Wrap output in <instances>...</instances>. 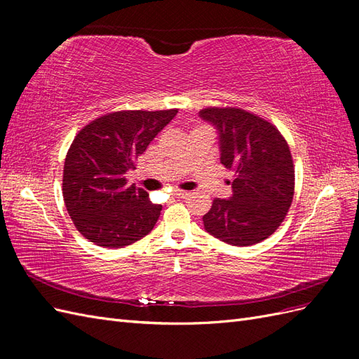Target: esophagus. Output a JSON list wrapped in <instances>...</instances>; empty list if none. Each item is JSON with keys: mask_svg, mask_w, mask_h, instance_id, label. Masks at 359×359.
Segmentation results:
<instances>
[{"mask_svg": "<svg viewBox=\"0 0 359 359\" xmlns=\"http://www.w3.org/2000/svg\"><path fill=\"white\" fill-rule=\"evenodd\" d=\"M175 196L181 198V199H186L190 196V191H184V190H175Z\"/></svg>", "mask_w": 359, "mask_h": 359, "instance_id": "esophagus-1", "label": "esophagus"}]
</instances>
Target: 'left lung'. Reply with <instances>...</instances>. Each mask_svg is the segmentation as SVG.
Wrapping results in <instances>:
<instances>
[{
	"label": "left lung",
	"mask_w": 359,
	"mask_h": 359,
	"mask_svg": "<svg viewBox=\"0 0 359 359\" xmlns=\"http://www.w3.org/2000/svg\"><path fill=\"white\" fill-rule=\"evenodd\" d=\"M220 135V161L235 172L231 199L215 198L203 215L206 232L247 247L266 240L285 220L295 193V168L286 139L268 119L241 107H205Z\"/></svg>",
	"instance_id": "1"
}]
</instances>
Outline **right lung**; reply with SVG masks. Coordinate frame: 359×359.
Segmentation results:
<instances>
[{"instance_id":"1","label":"right lung","mask_w":359,"mask_h":359,"mask_svg":"<svg viewBox=\"0 0 359 359\" xmlns=\"http://www.w3.org/2000/svg\"><path fill=\"white\" fill-rule=\"evenodd\" d=\"M178 114L118 111L102 115L74 136L62 172V196L73 224L86 240L121 248L153 231L161 205L148 191L127 186L126 173Z\"/></svg>"}]
</instances>
